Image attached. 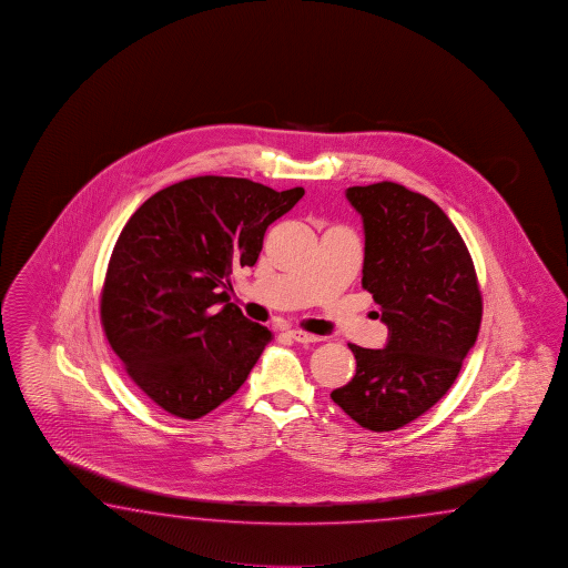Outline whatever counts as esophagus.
Here are the masks:
<instances>
[{
	"mask_svg": "<svg viewBox=\"0 0 568 568\" xmlns=\"http://www.w3.org/2000/svg\"><path fill=\"white\" fill-rule=\"evenodd\" d=\"M288 335L294 338V341H298V343H316V341H321L318 335L306 333V331H302V328H292V331H288Z\"/></svg>",
	"mask_w": 568,
	"mask_h": 568,
	"instance_id": "1",
	"label": "esophagus"
}]
</instances>
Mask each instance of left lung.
I'll return each instance as SVG.
<instances>
[{"mask_svg":"<svg viewBox=\"0 0 568 568\" xmlns=\"http://www.w3.org/2000/svg\"><path fill=\"white\" fill-rule=\"evenodd\" d=\"M347 199L365 231L363 288L389 335L384 349L349 343L357 369L331 398L363 428L389 433L455 384L481 325V290L459 231L428 196L384 181Z\"/></svg>","mask_w":568,"mask_h":568,"instance_id":"obj_1","label":"left lung"}]
</instances>
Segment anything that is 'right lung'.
Segmentation results:
<instances>
[{
	"label": "right lung",
	"mask_w": 568,
	"mask_h": 568,
	"mask_svg": "<svg viewBox=\"0 0 568 568\" xmlns=\"http://www.w3.org/2000/svg\"><path fill=\"white\" fill-rule=\"evenodd\" d=\"M302 194L194 176L152 194L121 230L101 325L133 384L162 410L196 420L247 379L272 333L222 302L231 272L254 266L267 227Z\"/></svg>",
	"instance_id": "1"
}]
</instances>
